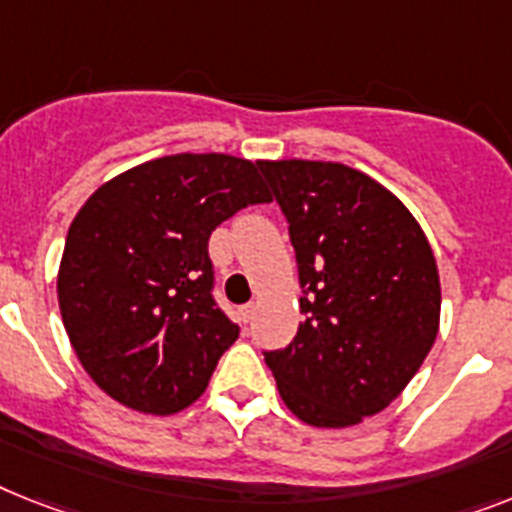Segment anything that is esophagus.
<instances>
[{
    "instance_id": "34e87169",
    "label": "esophagus",
    "mask_w": 512,
    "mask_h": 512,
    "mask_svg": "<svg viewBox=\"0 0 512 512\" xmlns=\"http://www.w3.org/2000/svg\"><path fill=\"white\" fill-rule=\"evenodd\" d=\"M253 311H256V306H253V303H246V306H240V322H243V324L251 322Z\"/></svg>"
}]
</instances>
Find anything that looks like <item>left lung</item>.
<instances>
[{
    "instance_id": "left-lung-1",
    "label": "left lung",
    "mask_w": 512,
    "mask_h": 512,
    "mask_svg": "<svg viewBox=\"0 0 512 512\" xmlns=\"http://www.w3.org/2000/svg\"><path fill=\"white\" fill-rule=\"evenodd\" d=\"M303 287L295 340L264 361L295 416L342 429L384 411L432 350L439 274L413 214L337 162H261Z\"/></svg>"
}]
</instances>
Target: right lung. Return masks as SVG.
<instances>
[{
	"instance_id": "add662e5",
	"label": "right lung",
	"mask_w": 512,
	"mask_h": 512,
	"mask_svg": "<svg viewBox=\"0 0 512 512\" xmlns=\"http://www.w3.org/2000/svg\"><path fill=\"white\" fill-rule=\"evenodd\" d=\"M261 162L175 154L112 177L75 214L59 264L67 337L88 377L133 411L201 398L240 327L214 301L209 235L269 204Z\"/></svg>"
}]
</instances>
